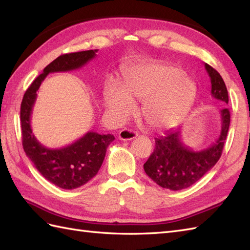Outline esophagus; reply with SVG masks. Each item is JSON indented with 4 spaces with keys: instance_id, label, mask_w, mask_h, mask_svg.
<instances>
[{
    "instance_id": "obj_1",
    "label": "esophagus",
    "mask_w": 250,
    "mask_h": 250,
    "mask_svg": "<svg viewBox=\"0 0 250 250\" xmlns=\"http://www.w3.org/2000/svg\"><path fill=\"white\" fill-rule=\"evenodd\" d=\"M136 136H137L136 132L132 131L130 129H122L118 133V137L121 141H131L135 139Z\"/></svg>"
}]
</instances>
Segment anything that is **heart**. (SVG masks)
I'll return each instance as SVG.
<instances>
[{"label": "heart", "instance_id": "heart-1", "mask_svg": "<svg viewBox=\"0 0 250 250\" xmlns=\"http://www.w3.org/2000/svg\"><path fill=\"white\" fill-rule=\"evenodd\" d=\"M103 97L108 114L118 124L134 113L133 101H139L148 125L167 129L177 125L194 102L196 84L176 65L148 63L126 72L121 88L108 83Z\"/></svg>", "mask_w": 250, "mask_h": 250}]
</instances>
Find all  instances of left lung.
Returning <instances> with one entry per match:
<instances>
[{
	"label": "left lung",
	"mask_w": 250,
	"mask_h": 250,
	"mask_svg": "<svg viewBox=\"0 0 250 250\" xmlns=\"http://www.w3.org/2000/svg\"><path fill=\"white\" fill-rule=\"evenodd\" d=\"M205 68L211 83V97L226 106L229 95L224 79L215 68L205 63ZM221 128L219 136L209 147L193 150L182 140L180 129L167 131L156 139L155 150L144 164L146 174L162 188L182 190L198 182L218 162L225 146L230 126V111L227 107L220 109Z\"/></svg>",
	"instance_id": "left-lung-1"
}]
</instances>
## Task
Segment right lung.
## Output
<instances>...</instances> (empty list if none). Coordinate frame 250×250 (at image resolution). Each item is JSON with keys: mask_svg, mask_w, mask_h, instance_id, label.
Returning a JSON list of instances; mask_svg holds the SVG:
<instances>
[{"mask_svg": "<svg viewBox=\"0 0 250 250\" xmlns=\"http://www.w3.org/2000/svg\"><path fill=\"white\" fill-rule=\"evenodd\" d=\"M97 52L98 49H94L58 57L31 83L21 102L20 121L25 155L48 182L62 189H75L92 179L98 174L105 158L106 149L115 137L111 134H99L90 131L71 145L59 149H50L42 145L32 132V109L37 90L48 74L81 68L91 61L97 56Z\"/></svg>", "mask_w": 250, "mask_h": 250, "instance_id": "1", "label": "right lung"}]
</instances>
